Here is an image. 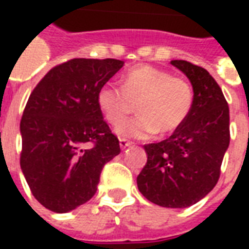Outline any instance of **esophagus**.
Returning a JSON list of instances; mask_svg holds the SVG:
<instances>
[{
  "label": "esophagus",
  "mask_w": 249,
  "mask_h": 249,
  "mask_svg": "<svg viewBox=\"0 0 249 249\" xmlns=\"http://www.w3.org/2000/svg\"><path fill=\"white\" fill-rule=\"evenodd\" d=\"M132 145V142L128 140H125V139H120V148L121 149H125V148H128V146Z\"/></svg>",
  "instance_id": "esophagus-1"
}]
</instances>
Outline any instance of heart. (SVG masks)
Segmentation results:
<instances>
[{
  "mask_svg": "<svg viewBox=\"0 0 249 249\" xmlns=\"http://www.w3.org/2000/svg\"><path fill=\"white\" fill-rule=\"evenodd\" d=\"M97 104L113 126H119L137 104L140 116L120 126L121 136L146 139L157 132L167 136L187 121L193 107V89L169 71L141 65L125 74L123 87L108 82L100 88Z\"/></svg>",
  "mask_w": 249,
  "mask_h": 249,
  "instance_id": "obj_1",
  "label": "heart"
}]
</instances>
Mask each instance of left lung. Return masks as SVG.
<instances>
[{"label":"left lung","instance_id":"obj_1","mask_svg":"<svg viewBox=\"0 0 249 249\" xmlns=\"http://www.w3.org/2000/svg\"><path fill=\"white\" fill-rule=\"evenodd\" d=\"M193 88V107L171 137L144 145L148 160L137 176L144 197L165 208H185L217 184L230 145V108L219 84L201 66L173 60Z\"/></svg>","mask_w":249,"mask_h":249}]
</instances>
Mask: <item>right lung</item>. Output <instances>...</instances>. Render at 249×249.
I'll return each instance as SVG.
<instances>
[{"instance_id": "obj_1", "label": "right lung", "mask_w": 249, "mask_h": 249, "mask_svg": "<svg viewBox=\"0 0 249 249\" xmlns=\"http://www.w3.org/2000/svg\"><path fill=\"white\" fill-rule=\"evenodd\" d=\"M123 65L114 58H73L52 68L30 93L19 124V164L45 208L64 213L87 203L104 165L121 152L97 94Z\"/></svg>"}]
</instances>
